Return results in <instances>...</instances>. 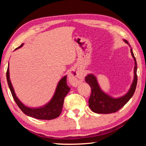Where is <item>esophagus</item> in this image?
I'll list each match as a JSON object with an SVG mask.
<instances>
[{"label":"esophagus","instance_id":"esophagus-1","mask_svg":"<svg viewBox=\"0 0 146 146\" xmlns=\"http://www.w3.org/2000/svg\"><path fill=\"white\" fill-rule=\"evenodd\" d=\"M68 80L71 85L77 86L83 80V76L74 70H71L68 73Z\"/></svg>","mask_w":146,"mask_h":146}]
</instances>
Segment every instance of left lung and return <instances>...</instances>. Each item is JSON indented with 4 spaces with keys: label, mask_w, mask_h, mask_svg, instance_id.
<instances>
[{
    "label": "left lung",
    "mask_w": 146,
    "mask_h": 146,
    "mask_svg": "<svg viewBox=\"0 0 146 146\" xmlns=\"http://www.w3.org/2000/svg\"><path fill=\"white\" fill-rule=\"evenodd\" d=\"M123 40L130 47L131 53L135 61L134 77L133 82L126 94L122 97L114 98L102 91L98 84L97 77L93 74H88L86 76L85 80L91 88V94L89 99V107L94 113L99 114H109L117 112L130 100L135 93L137 84V61L130 44L126 40L123 39Z\"/></svg>",
    "instance_id": "obj_1"
}]
</instances>
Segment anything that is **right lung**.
Wrapping results in <instances>:
<instances>
[{
    "mask_svg": "<svg viewBox=\"0 0 146 146\" xmlns=\"http://www.w3.org/2000/svg\"><path fill=\"white\" fill-rule=\"evenodd\" d=\"M23 45L24 44H22L21 46L15 49V50L23 47ZM66 77H67V76L65 75L59 80L53 97L48 103L42 106H40V107L29 108L24 105L19 99L15 93L13 87L11 82L10 78H9V64L6 72V78L9 88L17 106H19L24 114L29 116V117L40 120L54 119V118H57L60 115L62 110L64 98L70 90V88L68 87L67 85V78Z\"/></svg>",
    "mask_w": 146,
    "mask_h": 146,
    "instance_id": "1",
    "label": "right lung"
}]
</instances>
